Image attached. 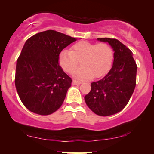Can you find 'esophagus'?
<instances>
[{
	"label": "esophagus",
	"mask_w": 154,
	"mask_h": 154,
	"mask_svg": "<svg viewBox=\"0 0 154 154\" xmlns=\"http://www.w3.org/2000/svg\"><path fill=\"white\" fill-rule=\"evenodd\" d=\"M82 83V81H79V80H76V79H74L72 81V84L73 85H79Z\"/></svg>",
	"instance_id": "34e87169"
}]
</instances>
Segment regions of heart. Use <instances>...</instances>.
<instances>
[{
    "label": "heart",
    "mask_w": 154,
    "mask_h": 154,
    "mask_svg": "<svg viewBox=\"0 0 154 154\" xmlns=\"http://www.w3.org/2000/svg\"><path fill=\"white\" fill-rule=\"evenodd\" d=\"M114 59V51L109 43L80 41L74 44L70 51L63 50L59 56V63L67 73L76 71L81 62V67L75 73L78 78L89 79L102 77L110 69Z\"/></svg>",
    "instance_id": "b5f03b06"
}]
</instances>
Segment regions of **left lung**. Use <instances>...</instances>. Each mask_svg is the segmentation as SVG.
Masks as SVG:
<instances>
[{
  "mask_svg": "<svg viewBox=\"0 0 154 154\" xmlns=\"http://www.w3.org/2000/svg\"><path fill=\"white\" fill-rule=\"evenodd\" d=\"M98 40L108 42L113 48L114 63L105 77L91 83V90L85 96V100L93 112L106 116L119 112L128 103L136 85L137 64L132 51L118 40Z\"/></svg>",
  "mask_w": 154,
  "mask_h": 154,
  "instance_id": "1",
  "label": "left lung"
}]
</instances>
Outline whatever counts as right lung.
<instances>
[{
  "instance_id": "1",
  "label": "right lung",
  "mask_w": 154,
  "mask_h": 154,
  "mask_svg": "<svg viewBox=\"0 0 154 154\" xmlns=\"http://www.w3.org/2000/svg\"><path fill=\"white\" fill-rule=\"evenodd\" d=\"M75 41L55 30L37 33L26 40L17 61L15 86L28 110L48 115L61 106L72 79L59 66V56Z\"/></svg>"
}]
</instances>
